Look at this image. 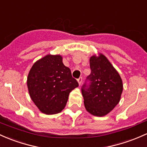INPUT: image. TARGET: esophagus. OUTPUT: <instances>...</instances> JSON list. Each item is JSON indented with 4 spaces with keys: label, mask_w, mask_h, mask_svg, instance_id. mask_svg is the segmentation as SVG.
Instances as JSON below:
<instances>
[{
    "label": "esophagus",
    "mask_w": 147,
    "mask_h": 147,
    "mask_svg": "<svg viewBox=\"0 0 147 147\" xmlns=\"http://www.w3.org/2000/svg\"><path fill=\"white\" fill-rule=\"evenodd\" d=\"M77 82H78L79 85L80 86V85H81V84H82V77H80V78L77 80Z\"/></svg>",
    "instance_id": "obj_1"
}]
</instances>
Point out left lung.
Segmentation results:
<instances>
[{
  "label": "left lung",
  "mask_w": 147,
  "mask_h": 147,
  "mask_svg": "<svg viewBox=\"0 0 147 147\" xmlns=\"http://www.w3.org/2000/svg\"><path fill=\"white\" fill-rule=\"evenodd\" d=\"M89 61L91 74L82 88L84 103L92 115L103 117L120 101L123 83L119 72L105 55H93ZM88 81L90 83L87 85Z\"/></svg>",
  "instance_id": "8db88e82"
}]
</instances>
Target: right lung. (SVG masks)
I'll list each match as a JSON object with an SVG mask.
<instances>
[{"mask_svg":"<svg viewBox=\"0 0 147 147\" xmlns=\"http://www.w3.org/2000/svg\"><path fill=\"white\" fill-rule=\"evenodd\" d=\"M30 98L42 112L54 114L64 109L69 94L79 86L61 55H48L37 61L27 77Z\"/></svg>","mask_w":147,"mask_h":147,"instance_id":"add662e5","label":"right lung"}]
</instances>
